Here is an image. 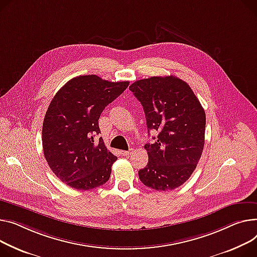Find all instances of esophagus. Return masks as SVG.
<instances>
[{"label": "esophagus", "mask_w": 257, "mask_h": 257, "mask_svg": "<svg viewBox=\"0 0 257 257\" xmlns=\"http://www.w3.org/2000/svg\"><path fill=\"white\" fill-rule=\"evenodd\" d=\"M131 153H132V150H129V151H121V154L123 156H129V155H131Z\"/></svg>", "instance_id": "obj_1"}]
</instances>
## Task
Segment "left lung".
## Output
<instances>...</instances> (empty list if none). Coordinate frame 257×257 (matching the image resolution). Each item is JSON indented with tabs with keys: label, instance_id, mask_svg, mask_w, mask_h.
<instances>
[{
	"label": "left lung",
	"instance_id": "obj_1",
	"mask_svg": "<svg viewBox=\"0 0 257 257\" xmlns=\"http://www.w3.org/2000/svg\"><path fill=\"white\" fill-rule=\"evenodd\" d=\"M129 90L144 107L148 132L158 131L156 141L145 146L149 162L140 180L158 191L176 189L201 157L206 112L189 84L173 75L140 79Z\"/></svg>",
	"mask_w": 257,
	"mask_h": 257
}]
</instances>
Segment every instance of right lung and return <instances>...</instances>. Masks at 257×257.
<instances>
[{
  "label": "right lung",
  "mask_w": 257,
  "mask_h": 257,
  "mask_svg": "<svg viewBox=\"0 0 257 257\" xmlns=\"http://www.w3.org/2000/svg\"><path fill=\"white\" fill-rule=\"evenodd\" d=\"M129 81L111 82L91 74L70 79L51 100L42 126L44 157L53 173L77 190L105 184L117 159L100 133L101 112L121 95Z\"/></svg>",
  "instance_id": "add662e5"
}]
</instances>
